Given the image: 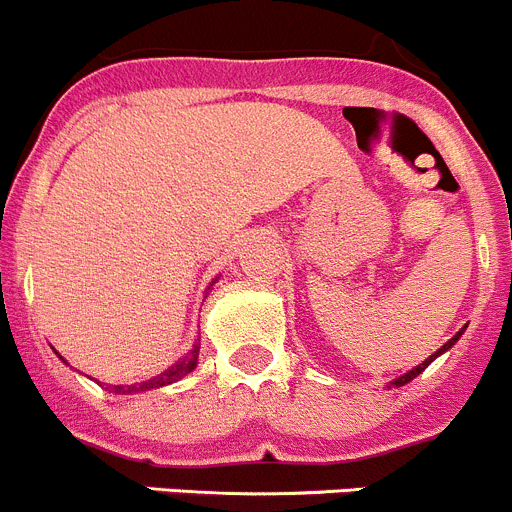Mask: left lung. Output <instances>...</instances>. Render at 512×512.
<instances>
[{
  "label": "left lung",
  "mask_w": 512,
  "mask_h": 512,
  "mask_svg": "<svg viewBox=\"0 0 512 512\" xmlns=\"http://www.w3.org/2000/svg\"><path fill=\"white\" fill-rule=\"evenodd\" d=\"M464 330H467V325H464V328H461V330H459V333H456V336H454V338H449V341L443 343V346H441V348H438L436 354H431V356H428V359H425V361H423V364L413 366V369H410V372H405V374H400V377H397V379H392V382H390V384H387V387H405V384H408V382H413V379H415V377H418V374H420V372H423L425 366L431 364V361H436V359H438V356H441V354H446V351H449V348H451V346H454V343H456V341H459V338H461V336H464Z\"/></svg>",
  "instance_id": "1"
}]
</instances>
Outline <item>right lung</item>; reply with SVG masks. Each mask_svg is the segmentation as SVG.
Here are the masks:
<instances>
[{"instance_id": "1", "label": "right lung", "mask_w": 512, "mask_h": 512, "mask_svg": "<svg viewBox=\"0 0 512 512\" xmlns=\"http://www.w3.org/2000/svg\"><path fill=\"white\" fill-rule=\"evenodd\" d=\"M217 282V279H215ZM212 282V284H215ZM210 284V287H212ZM58 354V351H56ZM197 356H200V343H194L192 351L189 354H184L182 359L174 361V364L166 369V372L156 374V377L151 379H143V382H133V384H107V390L115 392V395H140V392H148V390H158V387H166V384H174L179 382V379L187 377L189 372H192L194 366H197ZM58 359L63 361V364H69V361L63 359V356H58Z\"/></svg>"}]
</instances>
